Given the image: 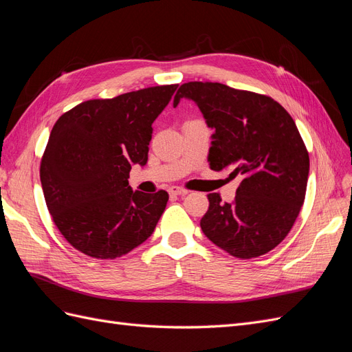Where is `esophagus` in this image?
I'll list each match as a JSON object with an SVG mask.
<instances>
[{
  "label": "esophagus",
  "mask_w": 352,
  "mask_h": 352,
  "mask_svg": "<svg viewBox=\"0 0 352 352\" xmlns=\"http://www.w3.org/2000/svg\"><path fill=\"white\" fill-rule=\"evenodd\" d=\"M168 194L173 197H184L188 194V190L184 188H179V186H172V188H168Z\"/></svg>",
  "instance_id": "esophagus-1"
}]
</instances>
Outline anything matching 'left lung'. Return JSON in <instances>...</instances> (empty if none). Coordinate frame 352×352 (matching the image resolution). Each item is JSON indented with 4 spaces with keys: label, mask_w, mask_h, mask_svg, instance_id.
<instances>
[{
    "label": "left lung",
    "mask_w": 352,
    "mask_h": 352,
    "mask_svg": "<svg viewBox=\"0 0 352 352\" xmlns=\"http://www.w3.org/2000/svg\"><path fill=\"white\" fill-rule=\"evenodd\" d=\"M194 101L211 135L210 167L241 184L232 202L208 195L202 233L233 257L252 258L286 238L304 204L310 158L296 124L279 102L223 83L189 82L175 95Z\"/></svg>",
    "instance_id": "8db88e82"
}]
</instances>
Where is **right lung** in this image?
Wrapping results in <instances>:
<instances>
[{"label":"right lung","mask_w":352,"mask_h":352,"mask_svg":"<svg viewBox=\"0 0 352 352\" xmlns=\"http://www.w3.org/2000/svg\"><path fill=\"white\" fill-rule=\"evenodd\" d=\"M177 85L85 101L63 114L41 162L50 214L66 241L94 258H117L153 235L168 194L129 186L148 162L153 123Z\"/></svg>","instance_id":"add662e5"}]
</instances>
